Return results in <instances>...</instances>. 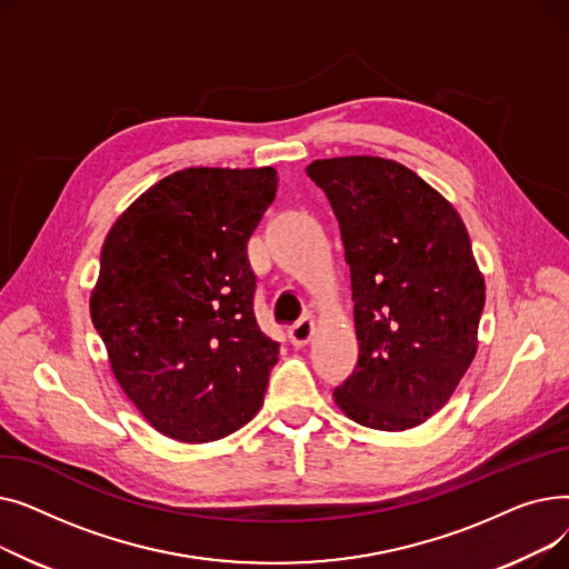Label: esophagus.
<instances>
[{
	"instance_id": "esophagus-1",
	"label": "esophagus",
	"mask_w": 569,
	"mask_h": 569,
	"mask_svg": "<svg viewBox=\"0 0 569 569\" xmlns=\"http://www.w3.org/2000/svg\"><path fill=\"white\" fill-rule=\"evenodd\" d=\"M313 330H316L313 320H311V318H302L300 322H295V325L290 327V332H288L290 343H292L295 348L307 346V343L311 341V337H313Z\"/></svg>"
}]
</instances>
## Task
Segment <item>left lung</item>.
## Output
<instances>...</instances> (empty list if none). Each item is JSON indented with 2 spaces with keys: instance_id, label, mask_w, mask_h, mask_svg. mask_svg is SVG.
Here are the masks:
<instances>
[{
  "instance_id": "8db88e82",
  "label": "left lung",
  "mask_w": 569,
  "mask_h": 569,
  "mask_svg": "<svg viewBox=\"0 0 569 569\" xmlns=\"http://www.w3.org/2000/svg\"><path fill=\"white\" fill-rule=\"evenodd\" d=\"M307 174L337 214L360 357L337 406L378 431L420 427L455 395L477 352L485 277L457 209L380 157L320 159Z\"/></svg>"
}]
</instances>
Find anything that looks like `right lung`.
I'll list each match as a JSON object with an SVG mask.
<instances>
[{"instance_id":"add662e5","label":"right lung","mask_w":569,"mask_h":569,"mask_svg":"<svg viewBox=\"0 0 569 569\" xmlns=\"http://www.w3.org/2000/svg\"><path fill=\"white\" fill-rule=\"evenodd\" d=\"M277 184L269 166L177 170L106 237L89 313L119 387L172 440H219L262 406L279 343L253 316L247 242Z\"/></svg>"}]
</instances>
